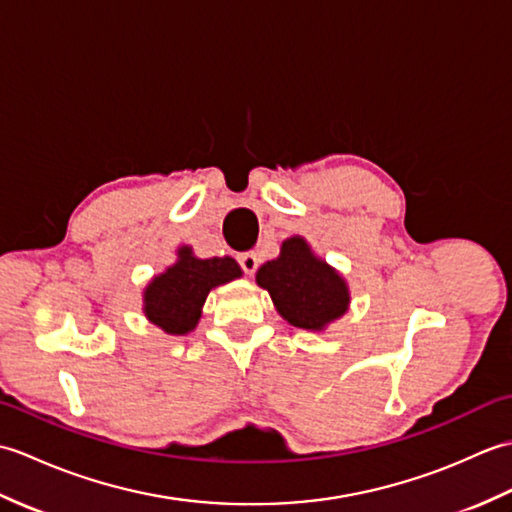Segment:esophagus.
Returning <instances> with one entry per match:
<instances>
[{
    "instance_id": "34e87169",
    "label": "esophagus",
    "mask_w": 512,
    "mask_h": 512,
    "mask_svg": "<svg viewBox=\"0 0 512 512\" xmlns=\"http://www.w3.org/2000/svg\"><path fill=\"white\" fill-rule=\"evenodd\" d=\"M237 262H239V266H242L244 273L250 277V275H255V270L259 266V257L255 253H242L237 257Z\"/></svg>"
}]
</instances>
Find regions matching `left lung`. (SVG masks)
<instances>
[{"label":"left lung","mask_w":512,"mask_h":512,"mask_svg":"<svg viewBox=\"0 0 512 512\" xmlns=\"http://www.w3.org/2000/svg\"><path fill=\"white\" fill-rule=\"evenodd\" d=\"M255 281L268 290L281 319L306 332H323L350 310V286L325 259L314 255L306 237L281 242L279 257L257 270Z\"/></svg>","instance_id":"obj_1"}]
</instances>
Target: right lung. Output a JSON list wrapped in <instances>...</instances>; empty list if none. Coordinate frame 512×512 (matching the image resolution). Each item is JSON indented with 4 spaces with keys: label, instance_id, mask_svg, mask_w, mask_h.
<instances>
[{
    "label": "right lung",
    "instance_id": "add662e5",
    "mask_svg": "<svg viewBox=\"0 0 512 512\" xmlns=\"http://www.w3.org/2000/svg\"><path fill=\"white\" fill-rule=\"evenodd\" d=\"M178 259L149 279L143 290V314L165 334L184 336L200 323L209 292L244 273L233 257H195L193 248L182 244Z\"/></svg>",
    "mask_w": 512,
    "mask_h": 512
}]
</instances>
